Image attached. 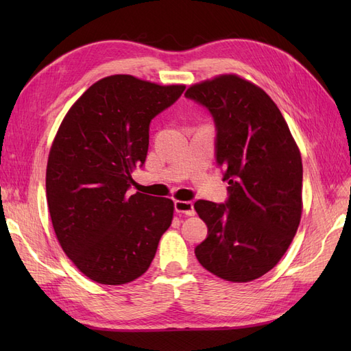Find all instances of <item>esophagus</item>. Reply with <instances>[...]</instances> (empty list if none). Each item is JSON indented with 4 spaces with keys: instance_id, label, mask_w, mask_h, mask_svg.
Segmentation results:
<instances>
[{
    "instance_id": "esophagus-1",
    "label": "esophagus",
    "mask_w": 351,
    "mask_h": 351,
    "mask_svg": "<svg viewBox=\"0 0 351 351\" xmlns=\"http://www.w3.org/2000/svg\"><path fill=\"white\" fill-rule=\"evenodd\" d=\"M174 209L178 214H184L187 217H193L195 215V208L193 204L189 200H176L174 202Z\"/></svg>"
}]
</instances>
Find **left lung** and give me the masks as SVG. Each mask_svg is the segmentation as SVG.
<instances>
[{
	"label": "left lung",
	"instance_id": "left-lung-1",
	"mask_svg": "<svg viewBox=\"0 0 351 351\" xmlns=\"http://www.w3.org/2000/svg\"><path fill=\"white\" fill-rule=\"evenodd\" d=\"M184 97L214 119L215 161L228 182L224 204L195 202L208 226L195 254L222 280H256L280 262L300 224L299 147L275 102L234 74L195 84Z\"/></svg>",
	"mask_w": 351,
	"mask_h": 351
}]
</instances>
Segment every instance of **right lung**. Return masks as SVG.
Wrapping results in <instances>:
<instances>
[{
  "instance_id": "add662e5",
  "label": "right lung",
  "mask_w": 351,
  "mask_h": 351,
  "mask_svg": "<svg viewBox=\"0 0 351 351\" xmlns=\"http://www.w3.org/2000/svg\"><path fill=\"white\" fill-rule=\"evenodd\" d=\"M184 89L115 74L93 83L60 125L47 165L48 209L62 250L93 281L139 278L171 226V199L127 190L145 164L151 121Z\"/></svg>"
}]
</instances>
